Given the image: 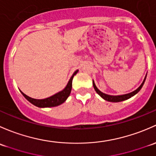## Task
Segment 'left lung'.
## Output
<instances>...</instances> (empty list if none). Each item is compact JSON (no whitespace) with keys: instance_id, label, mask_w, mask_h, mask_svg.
<instances>
[{"instance_id":"8db88e82","label":"left lung","mask_w":156,"mask_h":156,"mask_svg":"<svg viewBox=\"0 0 156 156\" xmlns=\"http://www.w3.org/2000/svg\"><path fill=\"white\" fill-rule=\"evenodd\" d=\"M146 77H147V75H146V76H145V78H144V81H143L142 84H141L137 89L134 90V91H132V92L128 93V94H122V95H109V94H104V93L101 92L100 90L98 89L97 86H96L95 84H94V81H93V86H94V90H95L96 92H97L98 94L102 98H104V100L107 101H110V102H120V101H126V100H127V99L130 98H131V97H133L134 95H135L138 91L141 89V88L143 87V86H144V83L146 80Z\"/></svg>"}]
</instances>
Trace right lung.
<instances>
[{
  "label": "right lung",
  "mask_w": 156,
  "mask_h": 156,
  "mask_svg": "<svg viewBox=\"0 0 156 156\" xmlns=\"http://www.w3.org/2000/svg\"><path fill=\"white\" fill-rule=\"evenodd\" d=\"M78 70L73 73V74L72 75V76L70 77V80L67 83L66 87L62 91H59V92L56 93L54 95L51 96V97L47 98L45 99H34L28 97V95H26L25 94H24L22 91L21 93L23 94L24 97L27 99L30 103H31L32 104L35 105L36 107H56V106H58L60 104H63L65 101L67 100V98L69 97L70 94V91H71L72 89V80H73V76L74 75H76L77 73Z\"/></svg>",
  "instance_id": "right-lung-1"
}]
</instances>
